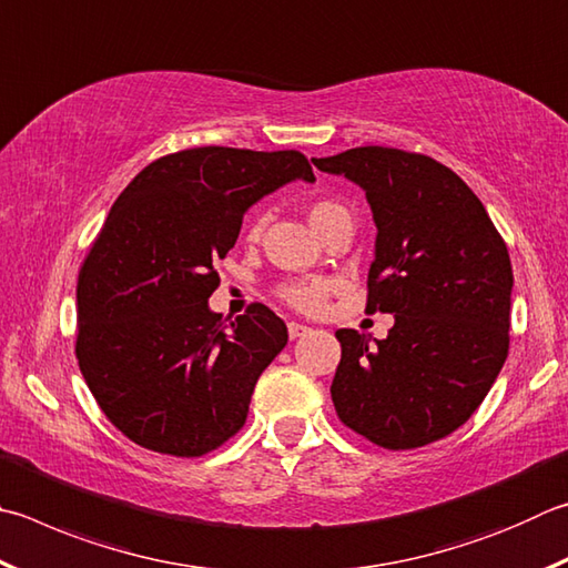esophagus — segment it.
Instances as JSON below:
<instances>
[{"label": "esophagus", "instance_id": "34e87169", "mask_svg": "<svg viewBox=\"0 0 568 568\" xmlns=\"http://www.w3.org/2000/svg\"><path fill=\"white\" fill-rule=\"evenodd\" d=\"M287 333H291L293 339H297V337H303V335L311 333V327L303 325V323H291V325H287Z\"/></svg>", "mask_w": 568, "mask_h": 568}]
</instances>
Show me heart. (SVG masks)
Wrapping results in <instances>:
<instances>
[{
	"label": "heart",
	"mask_w": 568,
	"mask_h": 568,
	"mask_svg": "<svg viewBox=\"0 0 568 568\" xmlns=\"http://www.w3.org/2000/svg\"><path fill=\"white\" fill-rule=\"evenodd\" d=\"M333 209H337V203H329V201L315 203L313 209H311V223L315 225L320 219H323L325 213H329ZM261 229H263V221H255L253 229H251L253 239H257V235H261ZM327 291H329V285L325 281H305V283H293V285L283 287V297L293 307H297V311L315 313L317 307L325 303Z\"/></svg>",
	"instance_id": "obj_1"
}]
</instances>
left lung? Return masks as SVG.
<instances>
[{"label": "left lung", "mask_w": 568, "mask_h": 568, "mask_svg": "<svg viewBox=\"0 0 568 568\" xmlns=\"http://www.w3.org/2000/svg\"><path fill=\"white\" fill-rule=\"evenodd\" d=\"M365 191L375 221L367 311L385 339L337 329V417L385 449L447 437L487 397L509 353L511 261L487 209L455 171L422 153L359 146L313 159Z\"/></svg>", "instance_id": "1"}]
</instances>
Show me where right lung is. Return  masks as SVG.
<instances>
[{"mask_svg":"<svg viewBox=\"0 0 568 568\" xmlns=\"http://www.w3.org/2000/svg\"><path fill=\"white\" fill-rule=\"evenodd\" d=\"M293 181H315L301 151L203 146L149 163L111 205L79 273L77 357L131 442L201 457L243 427L287 327L261 303L235 320L213 313V263L245 211Z\"/></svg>","mask_w":568,"mask_h":568,"instance_id":"add662e5","label":"right lung"}]
</instances>
